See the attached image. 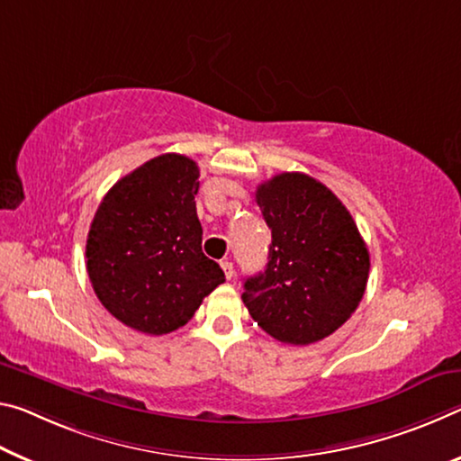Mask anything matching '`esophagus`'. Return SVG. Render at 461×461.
I'll use <instances>...</instances> for the list:
<instances>
[{"label": "esophagus", "mask_w": 461, "mask_h": 461, "mask_svg": "<svg viewBox=\"0 0 461 461\" xmlns=\"http://www.w3.org/2000/svg\"><path fill=\"white\" fill-rule=\"evenodd\" d=\"M221 268H223V273H225V279H231L233 276V265L230 260H221Z\"/></svg>", "instance_id": "34e87169"}]
</instances>
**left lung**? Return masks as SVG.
<instances>
[{"mask_svg": "<svg viewBox=\"0 0 461 461\" xmlns=\"http://www.w3.org/2000/svg\"><path fill=\"white\" fill-rule=\"evenodd\" d=\"M257 203L273 242L265 273L244 281L246 308L276 340H322L363 299L367 246L339 196L308 174H276L258 185Z\"/></svg>", "mask_w": 461, "mask_h": 461, "instance_id": "8db88e82", "label": "left lung"}]
</instances>
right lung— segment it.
Listing matches in <instances>:
<instances>
[{
    "mask_svg": "<svg viewBox=\"0 0 461 461\" xmlns=\"http://www.w3.org/2000/svg\"><path fill=\"white\" fill-rule=\"evenodd\" d=\"M199 166L164 153L122 176L102 199L86 244L94 294L137 332L159 336L185 326L225 281L203 254L196 217Z\"/></svg>",
    "mask_w": 461,
    "mask_h": 461,
    "instance_id": "obj_1",
    "label": "right lung"
}]
</instances>
